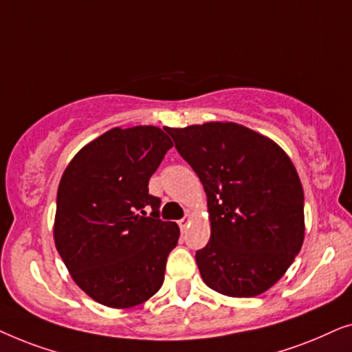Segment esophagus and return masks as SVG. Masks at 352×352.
Wrapping results in <instances>:
<instances>
[{
	"instance_id": "1",
	"label": "esophagus",
	"mask_w": 352,
	"mask_h": 352,
	"mask_svg": "<svg viewBox=\"0 0 352 352\" xmlns=\"http://www.w3.org/2000/svg\"><path fill=\"white\" fill-rule=\"evenodd\" d=\"M190 223H192V214H186L184 218H182L177 224H179L181 230H186L187 228H189V224H190Z\"/></svg>"
}]
</instances>
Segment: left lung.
<instances>
[{"mask_svg":"<svg viewBox=\"0 0 352 352\" xmlns=\"http://www.w3.org/2000/svg\"><path fill=\"white\" fill-rule=\"evenodd\" d=\"M166 131L206 192L211 235L195 254L204 282L232 298L267 292L305 242V194L290 157L232 122Z\"/></svg>","mask_w":352,"mask_h":352,"instance_id":"left-lung-1","label":"left lung"}]
</instances>
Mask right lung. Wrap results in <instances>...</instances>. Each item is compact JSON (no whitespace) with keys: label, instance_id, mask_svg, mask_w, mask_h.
<instances>
[{"label":"right lung","instance_id":"right-lung-1","mask_svg":"<svg viewBox=\"0 0 352 352\" xmlns=\"http://www.w3.org/2000/svg\"><path fill=\"white\" fill-rule=\"evenodd\" d=\"M171 147L157 126H117L81 147L60 177L56 248L99 305L128 309L160 290L179 228L158 219L160 199L148 194V179Z\"/></svg>","mask_w":352,"mask_h":352}]
</instances>
